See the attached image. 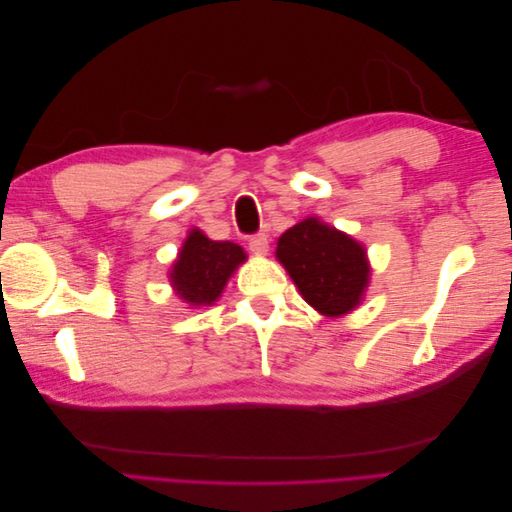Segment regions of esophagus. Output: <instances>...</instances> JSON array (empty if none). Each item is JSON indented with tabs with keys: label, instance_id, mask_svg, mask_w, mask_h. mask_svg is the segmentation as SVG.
Listing matches in <instances>:
<instances>
[{
	"label": "esophagus",
	"instance_id": "1",
	"mask_svg": "<svg viewBox=\"0 0 512 512\" xmlns=\"http://www.w3.org/2000/svg\"><path fill=\"white\" fill-rule=\"evenodd\" d=\"M250 250L256 256H265L269 252V235L267 232H258L250 237Z\"/></svg>",
	"mask_w": 512,
	"mask_h": 512
}]
</instances>
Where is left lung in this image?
<instances>
[{
  "mask_svg": "<svg viewBox=\"0 0 512 512\" xmlns=\"http://www.w3.org/2000/svg\"><path fill=\"white\" fill-rule=\"evenodd\" d=\"M275 256L303 299L324 316L352 312L369 284L365 247L318 218L288 228L277 241Z\"/></svg>",
  "mask_w": 512,
  "mask_h": 512,
  "instance_id": "obj_1",
  "label": "left lung"
}]
</instances>
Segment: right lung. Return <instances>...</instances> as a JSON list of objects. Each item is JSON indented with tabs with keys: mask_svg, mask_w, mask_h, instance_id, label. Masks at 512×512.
I'll return each mask as SVG.
<instances>
[{
	"mask_svg": "<svg viewBox=\"0 0 512 512\" xmlns=\"http://www.w3.org/2000/svg\"><path fill=\"white\" fill-rule=\"evenodd\" d=\"M243 247L232 241H213L198 228L190 230L170 271V282L190 305H213L228 277L245 262Z\"/></svg>",
	"mask_w": 512,
	"mask_h": 512,
	"instance_id": "add662e5",
	"label": "right lung"
}]
</instances>
